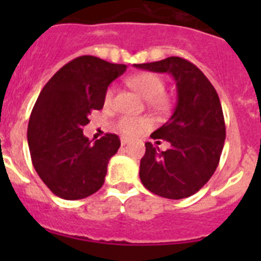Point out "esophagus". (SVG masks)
I'll use <instances>...</instances> for the list:
<instances>
[{"label": "esophagus", "mask_w": 261, "mask_h": 261, "mask_svg": "<svg viewBox=\"0 0 261 261\" xmlns=\"http://www.w3.org/2000/svg\"><path fill=\"white\" fill-rule=\"evenodd\" d=\"M120 141H121V145H126L129 141H130V140H129L128 137H121L120 138Z\"/></svg>", "instance_id": "1"}]
</instances>
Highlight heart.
<instances>
[{
    "mask_svg": "<svg viewBox=\"0 0 261 261\" xmlns=\"http://www.w3.org/2000/svg\"><path fill=\"white\" fill-rule=\"evenodd\" d=\"M126 84L136 90L144 99H146L147 103L153 107H165L167 105V98L165 93L166 84L165 80L156 73L153 71H138L136 74L129 75L126 78ZM114 86L108 87L106 91L105 100L106 103H110L114 98ZM150 121L146 117H133V116H123L116 121L117 130L125 136H137L149 128Z\"/></svg>",
    "mask_w": 261,
    "mask_h": 261,
    "instance_id": "b5f03b06",
    "label": "heart"
}]
</instances>
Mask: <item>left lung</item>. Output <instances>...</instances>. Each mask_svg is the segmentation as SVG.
<instances>
[{
	"label": "left lung",
	"mask_w": 261,
	"mask_h": 261,
	"mask_svg": "<svg viewBox=\"0 0 261 261\" xmlns=\"http://www.w3.org/2000/svg\"><path fill=\"white\" fill-rule=\"evenodd\" d=\"M135 66L170 73L177 89L174 114L151 133V138L165 140L171 146L161 151L151 142L145 144L140 179L145 188L161 197H190L208 183L220 163L226 126L218 94L204 73L181 57L172 56ZM156 142L159 145L161 141Z\"/></svg>",
	"instance_id": "8db88e82"
}]
</instances>
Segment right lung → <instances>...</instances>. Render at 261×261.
<instances>
[{
  "label": "right lung",
  "mask_w": 261,
  "mask_h": 261,
  "mask_svg": "<svg viewBox=\"0 0 261 261\" xmlns=\"http://www.w3.org/2000/svg\"><path fill=\"white\" fill-rule=\"evenodd\" d=\"M95 56H81L62 66L40 91L30 116L27 140L34 168L45 186L64 200L93 195L105 183L108 161L117 153V135L91 142L84 136L90 114L102 110L108 85L125 71Z\"/></svg>",
  "instance_id": "add662e5"
}]
</instances>
